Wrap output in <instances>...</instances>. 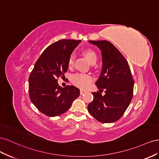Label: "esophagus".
<instances>
[{"label":"esophagus","instance_id":"obj_1","mask_svg":"<svg viewBox=\"0 0 159 159\" xmlns=\"http://www.w3.org/2000/svg\"><path fill=\"white\" fill-rule=\"evenodd\" d=\"M85 93V90H82L81 89L80 90V95H83V94H84Z\"/></svg>","mask_w":159,"mask_h":159}]
</instances>
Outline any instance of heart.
<instances>
[{"mask_svg": "<svg viewBox=\"0 0 159 159\" xmlns=\"http://www.w3.org/2000/svg\"><path fill=\"white\" fill-rule=\"evenodd\" d=\"M84 56L87 58L89 61L93 64L97 61V54L92 49H87L84 51ZM75 60V56L74 54H71L68 60V65L69 68L74 66ZM72 83L76 87L82 89H85L89 87L90 84L93 81V77L92 75L86 73H76L72 77Z\"/></svg>", "mask_w": 159, "mask_h": 159, "instance_id": "obj_1", "label": "heart"}]
</instances>
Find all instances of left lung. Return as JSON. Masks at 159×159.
I'll use <instances>...</instances> for the list:
<instances>
[{
    "instance_id": "1",
    "label": "left lung",
    "mask_w": 159,
    "mask_h": 159,
    "mask_svg": "<svg viewBox=\"0 0 159 159\" xmlns=\"http://www.w3.org/2000/svg\"><path fill=\"white\" fill-rule=\"evenodd\" d=\"M89 42L101 51L102 67L96 85L105 90V94L92 93L93 101L88 105V111L98 121L111 123L120 119L128 108L133 95L134 80L128 62L111 43Z\"/></svg>"
}]
</instances>
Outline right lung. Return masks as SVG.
Masks as SVG:
<instances>
[{"instance_id": "obj_1", "label": "right lung", "mask_w": 159, "mask_h": 159, "mask_svg": "<svg viewBox=\"0 0 159 159\" xmlns=\"http://www.w3.org/2000/svg\"><path fill=\"white\" fill-rule=\"evenodd\" d=\"M80 42V40L62 39L51 44L43 52L30 72V101L45 115L52 117L63 114L79 97L78 88L72 85L62 88L57 82L59 77H65L69 56Z\"/></svg>"}]
</instances>
